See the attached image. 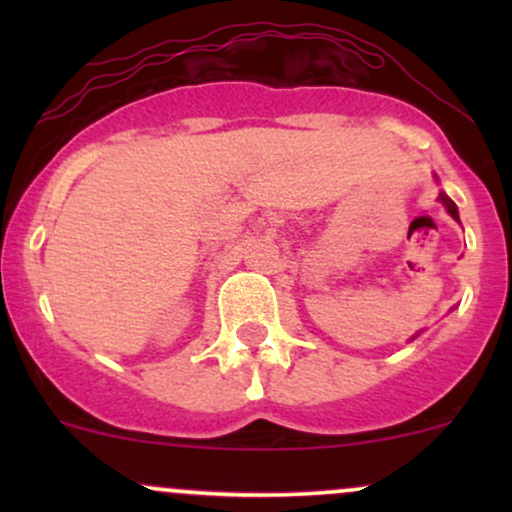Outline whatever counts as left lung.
Wrapping results in <instances>:
<instances>
[{
	"mask_svg": "<svg viewBox=\"0 0 512 512\" xmlns=\"http://www.w3.org/2000/svg\"><path fill=\"white\" fill-rule=\"evenodd\" d=\"M440 202H443L445 204V209H448V214L452 216V219H457V221H460V216H457V207H455V202H452V199L448 197V195H445V192H440Z\"/></svg>",
	"mask_w": 512,
	"mask_h": 512,
	"instance_id": "8db88e82",
	"label": "left lung"
}]
</instances>
